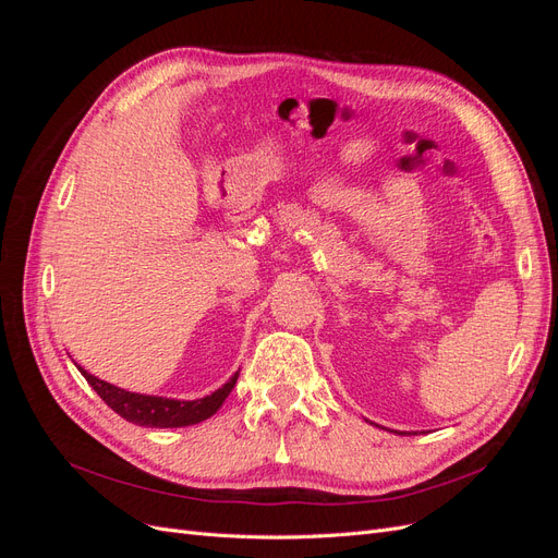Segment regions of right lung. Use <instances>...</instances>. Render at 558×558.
Segmentation results:
<instances>
[{"label": "right lung", "mask_w": 558, "mask_h": 558, "mask_svg": "<svg viewBox=\"0 0 558 558\" xmlns=\"http://www.w3.org/2000/svg\"><path fill=\"white\" fill-rule=\"evenodd\" d=\"M78 373L86 377V381L95 388L97 396L102 398L118 416H123L125 421H130V424L146 426V428H181V426L199 424V421H205L218 412V408L226 402V398L230 396L240 377V373H234L221 388H218V391H214L207 398L174 400V398L123 391V388H118L109 381L97 379L95 375L86 373L83 367H78Z\"/></svg>", "instance_id": "add662e5"}]
</instances>
